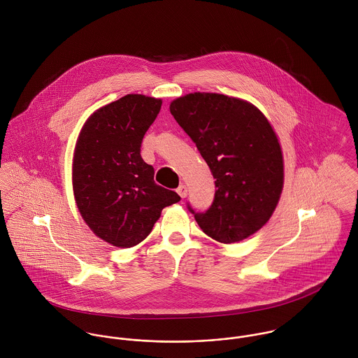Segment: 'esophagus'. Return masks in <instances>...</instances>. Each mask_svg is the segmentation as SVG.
<instances>
[{
	"label": "esophagus",
	"instance_id": "1",
	"mask_svg": "<svg viewBox=\"0 0 358 358\" xmlns=\"http://www.w3.org/2000/svg\"><path fill=\"white\" fill-rule=\"evenodd\" d=\"M178 194L182 197V199H186L187 197V187L185 185H180L178 189H176Z\"/></svg>",
	"mask_w": 358,
	"mask_h": 358
}]
</instances>
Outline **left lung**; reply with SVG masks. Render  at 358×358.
Masks as SVG:
<instances>
[{"instance_id": "left-lung-1", "label": "left lung", "mask_w": 358, "mask_h": 358, "mask_svg": "<svg viewBox=\"0 0 358 358\" xmlns=\"http://www.w3.org/2000/svg\"><path fill=\"white\" fill-rule=\"evenodd\" d=\"M215 179L204 212L187 203L213 240L231 244L256 233L271 216L284 183L282 154L266 117L251 103L219 94H189L169 106Z\"/></svg>"}]
</instances>
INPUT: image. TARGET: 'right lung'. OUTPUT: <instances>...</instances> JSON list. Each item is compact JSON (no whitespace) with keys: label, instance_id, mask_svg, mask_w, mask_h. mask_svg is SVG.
I'll return each instance as SVG.
<instances>
[{"label":"right lung","instance_id":"1","mask_svg":"<svg viewBox=\"0 0 358 358\" xmlns=\"http://www.w3.org/2000/svg\"><path fill=\"white\" fill-rule=\"evenodd\" d=\"M161 104L145 95H125L95 111L77 141L76 203L91 230L114 247L143 241L161 210L180 201L175 192L154 182V168L141 155Z\"/></svg>","mask_w":358,"mask_h":358}]
</instances>
